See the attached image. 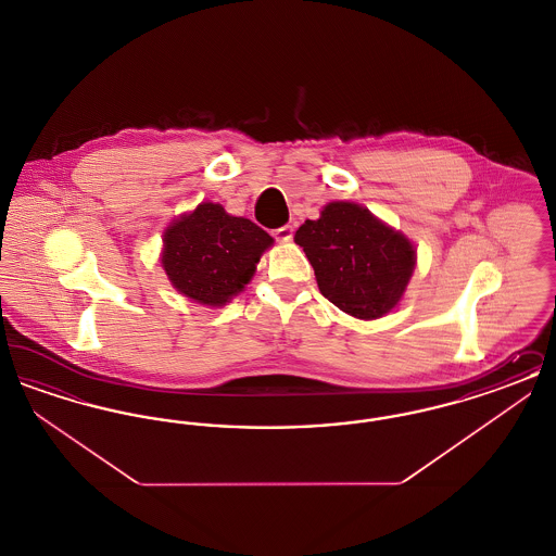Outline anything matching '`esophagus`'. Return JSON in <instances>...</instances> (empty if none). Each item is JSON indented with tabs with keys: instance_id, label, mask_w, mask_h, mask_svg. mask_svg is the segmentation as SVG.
<instances>
[{
	"instance_id": "1",
	"label": "esophagus",
	"mask_w": 556,
	"mask_h": 556,
	"mask_svg": "<svg viewBox=\"0 0 556 556\" xmlns=\"http://www.w3.org/2000/svg\"><path fill=\"white\" fill-rule=\"evenodd\" d=\"M273 236H275V239H279V241H290L291 236H293V229H291V225H283V227L275 229Z\"/></svg>"
}]
</instances>
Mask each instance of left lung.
I'll use <instances>...</instances> for the list:
<instances>
[{"mask_svg": "<svg viewBox=\"0 0 556 556\" xmlns=\"http://www.w3.org/2000/svg\"><path fill=\"white\" fill-rule=\"evenodd\" d=\"M293 241L315 268L320 293L365 320L396 306L415 266L413 243L352 202H331L320 218L295 231Z\"/></svg>", "mask_w": 556, "mask_h": 556, "instance_id": "left-lung-1", "label": "left lung"}]
</instances>
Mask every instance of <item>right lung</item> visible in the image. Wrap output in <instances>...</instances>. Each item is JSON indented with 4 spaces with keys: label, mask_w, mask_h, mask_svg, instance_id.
<instances>
[{
    "label": "right lung",
    "mask_w": 556,
    "mask_h": 556,
    "mask_svg": "<svg viewBox=\"0 0 556 556\" xmlns=\"http://www.w3.org/2000/svg\"><path fill=\"white\" fill-rule=\"evenodd\" d=\"M273 238L218 204H200L164 233L162 266L187 298L220 306L243 290Z\"/></svg>",
    "instance_id": "add662e5"
}]
</instances>
